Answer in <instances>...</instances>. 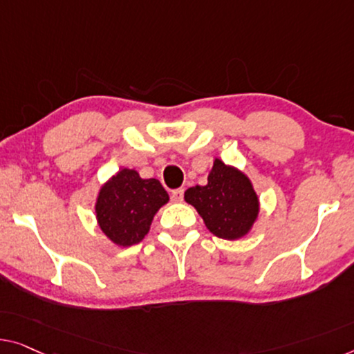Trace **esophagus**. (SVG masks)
<instances>
[{
    "label": "esophagus",
    "mask_w": 354,
    "mask_h": 354,
    "mask_svg": "<svg viewBox=\"0 0 354 354\" xmlns=\"http://www.w3.org/2000/svg\"><path fill=\"white\" fill-rule=\"evenodd\" d=\"M183 197H184V189H176V191L171 192L173 202H183Z\"/></svg>",
    "instance_id": "esophagus-1"
}]
</instances>
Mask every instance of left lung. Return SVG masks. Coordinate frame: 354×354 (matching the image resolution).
<instances>
[{
  "label": "left lung",
  "mask_w": 354,
  "mask_h": 354,
  "mask_svg": "<svg viewBox=\"0 0 354 354\" xmlns=\"http://www.w3.org/2000/svg\"><path fill=\"white\" fill-rule=\"evenodd\" d=\"M184 200L197 209L211 234L230 241L250 234L261 211L250 176L218 157L208 168L207 184L189 187Z\"/></svg>",
  "instance_id": "left-lung-1"
}]
</instances>
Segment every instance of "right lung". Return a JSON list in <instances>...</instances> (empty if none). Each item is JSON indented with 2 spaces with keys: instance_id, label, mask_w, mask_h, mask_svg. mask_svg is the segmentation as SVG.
Returning <instances> with one entry per match:
<instances>
[{
  "instance_id": "right-lung-1",
  "label": "right lung",
  "mask_w": 354,
  "mask_h": 354,
  "mask_svg": "<svg viewBox=\"0 0 354 354\" xmlns=\"http://www.w3.org/2000/svg\"><path fill=\"white\" fill-rule=\"evenodd\" d=\"M168 200L159 179H145L133 168H120L98 189L95 218L114 245H138L149 232L157 211Z\"/></svg>"
}]
</instances>
